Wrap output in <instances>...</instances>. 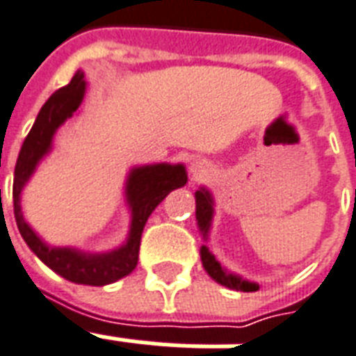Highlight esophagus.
Listing matches in <instances>:
<instances>
[{
	"mask_svg": "<svg viewBox=\"0 0 356 356\" xmlns=\"http://www.w3.org/2000/svg\"><path fill=\"white\" fill-rule=\"evenodd\" d=\"M211 172V164H209L207 160L203 159H196L192 164H190V173L194 175V177H205L207 173Z\"/></svg>",
	"mask_w": 356,
	"mask_h": 356,
	"instance_id": "34e87169",
	"label": "esophagus"
}]
</instances>
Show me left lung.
Listing matches in <instances>:
<instances>
[{"label": "left lung", "mask_w": 356, "mask_h": 356, "mask_svg": "<svg viewBox=\"0 0 356 356\" xmlns=\"http://www.w3.org/2000/svg\"><path fill=\"white\" fill-rule=\"evenodd\" d=\"M194 196H196V222L203 241H205V244H202V248H200L203 268H205L207 275L211 276L214 282H218L220 286L235 289V291H257V289H259V284H257V282L246 280V278H243L241 275H235L232 270H227V268L214 257L213 252L209 250L207 241L209 233H211V227H213L214 197L213 194H211V190L205 188V186H200Z\"/></svg>", "instance_id": "obj_1"}]
</instances>
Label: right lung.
<instances>
[{
  "instance_id": "obj_1",
  "label": "right lung",
  "mask_w": 356,
  "mask_h": 356,
  "mask_svg": "<svg viewBox=\"0 0 356 356\" xmlns=\"http://www.w3.org/2000/svg\"><path fill=\"white\" fill-rule=\"evenodd\" d=\"M88 91L86 76L76 70L72 80L46 100L33 127L22 143L16 160L13 202L16 226L35 256L65 280L83 286H108L130 275L138 265V252L145 222L159 203L188 181L184 164H143L134 166L124 181V203L130 213L129 235L118 248L108 252H83L74 246H54L40 238L22 213V192L33 177L35 170L54 147V136L61 124L78 112Z\"/></svg>"
}]
</instances>
